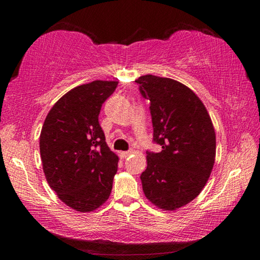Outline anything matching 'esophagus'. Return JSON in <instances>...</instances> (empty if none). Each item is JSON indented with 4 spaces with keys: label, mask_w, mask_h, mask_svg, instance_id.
Segmentation results:
<instances>
[{
    "label": "esophagus",
    "mask_w": 260,
    "mask_h": 260,
    "mask_svg": "<svg viewBox=\"0 0 260 260\" xmlns=\"http://www.w3.org/2000/svg\"><path fill=\"white\" fill-rule=\"evenodd\" d=\"M132 153H133V151H132V150L122 151V152H120V157H121V158H127L129 155H132Z\"/></svg>",
    "instance_id": "1"
}]
</instances>
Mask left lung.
<instances>
[{"label":"left lung","mask_w":260,"mask_h":260,"mask_svg":"<svg viewBox=\"0 0 260 260\" xmlns=\"http://www.w3.org/2000/svg\"><path fill=\"white\" fill-rule=\"evenodd\" d=\"M141 95L150 101L153 141L141 174L143 192L159 209L172 211L200 195L212 172L215 133L204 104L181 82L151 74L140 77Z\"/></svg>","instance_id":"obj_1"}]
</instances>
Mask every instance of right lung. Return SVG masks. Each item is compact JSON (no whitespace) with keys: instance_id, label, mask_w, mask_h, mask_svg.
Here are the masks:
<instances>
[{"instance_id":"1","label":"right lung","mask_w":260,"mask_h":260,"mask_svg":"<svg viewBox=\"0 0 260 260\" xmlns=\"http://www.w3.org/2000/svg\"><path fill=\"white\" fill-rule=\"evenodd\" d=\"M118 81L95 80L68 91L48 113L40 134L46 179L58 199L90 212L111 193L119 158L110 150L99 122L102 104Z\"/></svg>"}]
</instances>
